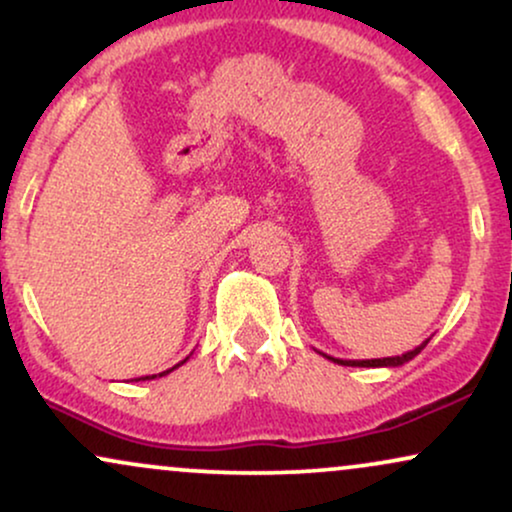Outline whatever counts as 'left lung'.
I'll return each mask as SVG.
<instances>
[{
	"label": "left lung",
	"mask_w": 512,
	"mask_h": 512,
	"mask_svg": "<svg viewBox=\"0 0 512 512\" xmlns=\"http://www.w3.org/2000/svg\"><path fill=\"white\" fill-rule=\"evenodd\" d=\"M428 341H430V338H428ZM428 341H423L421 345H416L414 350H409V353H404V355L378 357V360H338V357H331V355H324V353H320V355H324V357H327V360L336 362V364H343V367H402L404 362L414 360V357L421 353L423 348H426Z\"/></svg>",
	"instance_id": "obj_1"
}]
</instances>
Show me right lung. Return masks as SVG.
Masks as SVG:
<instances>
[{
  "instance_id": "obj_1",
  "label": "right lung",
  "mask_w": 512,
  "mask_h": 512,
  "mask_svg": "<svg viewBox=\"0 0 512 512\" xmlns=\"http://www.w3.org/2000/svg\"><path fill=\"white\" fill-rule=\"evenodd\" d=\"M185 362H188V357H185V360H183V362H178V364H176V367H171V369H167V371H162V374H152V376H141V378H136V381H152V378H159V376H167V374H171V371H174V369H178V367H181V364H185Z\"/></svg>"
}]
</instances>
